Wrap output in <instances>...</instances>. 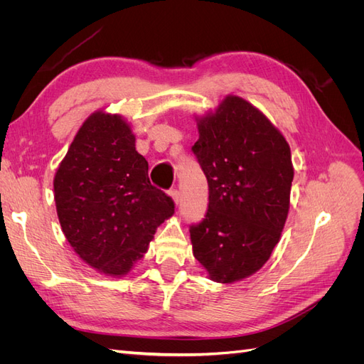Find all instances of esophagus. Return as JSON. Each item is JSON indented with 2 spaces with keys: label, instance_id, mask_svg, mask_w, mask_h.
Masks as SVG:
<instances>
[{
  "label": "esophagus",
  "instance_id": "1",
  "mask_svg": "<svg viewBox=\"0 0 364 364\" xmlns=\"http://www.w3.org/2000/svg\"><path fill=\"white\" fill-rule=\"evenodd\" d=\"M168 194L171 196V199L174 200V203H176V205H178V203L181 202V193H179V190L173 188V190H170V191H168Z\"/></svg>",
  "mask_w": 364,
  "mask_h": 364
}]
</instances>
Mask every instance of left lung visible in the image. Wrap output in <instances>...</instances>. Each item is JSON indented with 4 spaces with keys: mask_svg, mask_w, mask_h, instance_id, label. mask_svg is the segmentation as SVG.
Masks as SVG:
<instances>
[{
    "mask_svg": "<svg viewBox=\"0 0 364 364\" xmlns=\"http://www.w3.org/2000/svg\"><path fill=\"white\" fill-rule=\"evenodd\" d=\"M191 147L206 176L202 222L190 226L193 253L217 282L259 270L279 241L290 208L291 153L281 132L257 107L226 97L199 119Z\"/></svg>",
    "mask_w": 364,
    "mask_h": 364,
    "instance_id": "8db88e82",
    "label": "left lung"
}]
</instances>
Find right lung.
Segmentation results:
<instances>
[{"mask_svg": "<svg viewBox=\"0 0 364 364\" xmlns=\"http://www.w3.org/2000/svg\"><path fill=\"white\" fill-rule=\"evenodd\" d=\"M54 200L68 243L91 267L126 274L174 214L170 196L150 183L149 162L118 115L87 118L54 176Z\"/></svg>", "mask_w": 364, "mask_h": 364, "instance_id": "right-lung-1", "label": "right lung"}]
</instances>
